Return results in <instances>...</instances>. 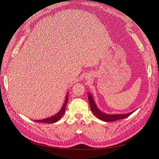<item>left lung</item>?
Listing matches in <instances>:
<instances>
[{
  "instance_id": "obj_1",
  "label": "left lung",
  "mask_w": 159,
  "mask_h": 159,
  "mask_svg": "<svg viewBox=\"0 0 159 159\" xmlns=\"http://www.w3.org/2000/svg\"><path fill=\"white\" fill-rule=\"evenodd\" d=\"M88 99H89V102L91 111L93 112V113L95 115L96 117L99 118V119L102 120V121H103L111 122V121H117V120H119V119H125L126 117H129L130 115H131L134 111H132L131 113H129L127 114H107V113H105L104 112H102V111L98 109L97 105H96V103L93 99L92 95H91L89 92V93H88Z\"/></svg>"
}]
</instances>
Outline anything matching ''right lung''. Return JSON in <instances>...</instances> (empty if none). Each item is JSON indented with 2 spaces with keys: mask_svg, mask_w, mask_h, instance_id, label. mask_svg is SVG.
<instances>
[{
  "mask_svg": "<svg viewBox=\"0 0 159 159\" xmlns=\"http://www.w3.org/2000/svg\"><path fill=\"white\" fill-rule=\"evenodd\" d=\"M68 93L69 92H68V93L66 94V98H65V101H64V103L63 104V106L61 107V109L58 112H57L56 115H53V116L50 117H48L44 119H41V120H36V122H39V123H54L57 122V121H59V120L61 118V117L63 116L64 113H65V111H66V105L68 103Z\"/></svg>",
  "mask_w": 159,
  "mask_h": 159,
  "instance_id": "add662e5",
  "label": "right lung"
}]
</instances>
